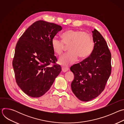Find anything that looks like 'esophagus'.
<instances>
[{
  "label": "esophagus",
  "instance_id": "obj_1",
  "mask_svg": "<svg viewBox=\"0 0 124 124\" xmlns=\"http://www.w3.org/2000/svg\"><path fill=\"white\" fill-rule=\"evenodd\" d=\"M68 68H66V67H62V70L63 72H66L67 71H68Z\"/></svg>",
  "mask_w": 124,
  "mask_h": 124
}]
</instances>
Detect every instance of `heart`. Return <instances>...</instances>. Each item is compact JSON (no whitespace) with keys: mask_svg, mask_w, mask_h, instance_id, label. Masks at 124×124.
Segmentation results:
<instances>
[{"mask_svg":"<svg viewBox=\"0 0 124 124\" xmlns=\"http://www.w3.org/2000/svg\"><path fill=\"white\" fill-rule=\"evenodd\" d=\"M62 40L57 37H53L51 46L54 51L61 55L65 49V45L68 46L69 52L61 57L59 63L68 66L74 63L78 56L84 58L89 56L93 50L94 43L91 35L87 32L77 30H68L62 35Z\"/></svg>","mask_w":124,"mask_h":124,"instance_id":"1","label":"heart"}]
</instances>
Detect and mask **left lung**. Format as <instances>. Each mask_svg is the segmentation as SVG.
Here are the masks:
<instances>
[{
    "instance_id": "1",
    "label": "left lung",
    "mask_w": 124,
    "mask_h": 124,
    "mask_svg": "<svg viewBox=\"0 0 124 124\" xmlns=\"http://www.w3.org/2000/svg\"><path fill=\"white\" fill-rule=\"evenodd\" d=\"M94 47L90 55L70 67L74 74L72 90L80 101L97 98L104 89L111 72V55L107 43L96 29L92 31Z\"/></svg>"
}]
</instances>
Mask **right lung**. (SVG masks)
I'll return each mask as SVG.
<instances>
[{
	"label": "right lung",
	"instance_id": "add662e5",
	"mask_svg": "<svg viewBox=\"0 0 124 124\" xmlns=\"http://www.w3.org/2000/svg\"><path fill=\"white\" fill-rule=\"evenodd\" d=\"M61 26L44 21L31 25L17 41L13 60L16 81L28 96L39 98L49 89L61 71L51 46ZM53 65L51 67L49 65Z\"/></svg>",
	"mask_w": 124,
	"mask_h": 124
}]
</instances>
